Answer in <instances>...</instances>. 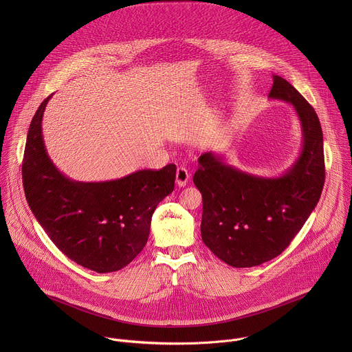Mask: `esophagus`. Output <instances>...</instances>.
Wrapping results in <instances>:
<instances>
[{"label": "esophagus", "mask_w": 352, "mask_h": 352, "mask_svg": "<svg viewBox=\"0 0 352 352\" xmlns=\"http://www.w3.org/2000/svg\"><path fill=\"white\" fill-rule=\"evenodd\" d=\"M175 181L178 186H186L188 181H189V173L186 168L184 167H178L177 173H175Z\"/></svg>", "instance_id": "obj_1"}]
</instances>
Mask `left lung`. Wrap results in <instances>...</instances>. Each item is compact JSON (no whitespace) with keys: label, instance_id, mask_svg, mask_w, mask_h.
<instances>
[{"label":"left lung","instance_id":"1","mask_svg":"<svg viewBox=\"0 0 352 352\" xmlns=\"http://www.w3.org/2000/svg\"><path fill=\"white\" fill-rule=\"evenodd\" d=\"M269 97L289 103L302 128V150L289 170L258 177L208 152L193 175L204 200L202 239L232 267L259 266L278 256L304 227L324 185L323 133L314 107L277 75Z\"/></svg>","mask_w":352,"mask_h":352}]
</instances>
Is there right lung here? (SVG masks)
<instances>
[{"label": "right lung", "mask_w": 352, "mask_h": 352, "mask_svg": "<svg viewBox=\"0 0 352 352\" xmlns=\"http://www.w3.org/2000/svg\"><path fill=\"white\" fill-rule=\"evenodd\" d=\"M52 96L37 109L28 132L22 179L29 208L71 261L97 273L121 270L144 248L153 212L174 190L177 167L103 182L72 181L48 157L43 140L41 120Z\"/></svg>", "instance_id": "obj_1"}]
</instances>
